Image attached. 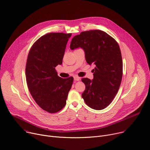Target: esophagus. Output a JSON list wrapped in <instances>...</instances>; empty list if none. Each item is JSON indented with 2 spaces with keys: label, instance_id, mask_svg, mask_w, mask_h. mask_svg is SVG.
I'll list each match as a JSON object with an SVG mask.
<instances>
[{
  "label": "esophagus",
  "instance_id": "1",
  "mask_svg": "<svg viewBox=\"0 0 150 150\" xmlns=\"http://www.w3.org/2000/svg\"><path fill=\"white\" fill-rule=\"evenodd\" d=\"M80 77H79V76H74V80H75V81H79L80 80Z\"/></svg>",
  "mask_w": 150,
  "mask_h": 150
}]
</instances>
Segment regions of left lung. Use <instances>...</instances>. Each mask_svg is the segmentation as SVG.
I'll list each match as a JSON object with an SVG mask.
<instances>
[{
	"label": "left lung",
	"instance_id": "left-lung-1",
	"mask_svg": "<svg viewBox=\"0 0 150 150\" xmlns=\"http://www.w3.org/2000/svg\"><path fill=\"white\" fill-rule=\"evenodd\" d=\"M79 47L84 50L87 63L95 66L93 79H81L86 85L82 97L91 108L103 110L113 100L121 84L122 61L119 45L106 32L94 30L72 38L70 48Z\"/></svg>",
	"mask_w": 150,
	"mask_h": 150
}]
</instances>
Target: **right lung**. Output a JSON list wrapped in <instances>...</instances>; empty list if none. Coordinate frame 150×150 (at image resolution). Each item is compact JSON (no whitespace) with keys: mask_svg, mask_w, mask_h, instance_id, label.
Segmentation results:
<instances>
[{"mask_svg":"<svg viewBox=\"0 0 150 150\" xmlns=\"http://www.w3.org/2000/svg\"><path fill=\"white\" fill-rule=\"evenodd\" d=\"M71 33H50L39 38L27 59L25 78L36 103L50 113L60 111L66 105L73 77L62 78L55 67L62 64L66 45Z\"/></svg>","mask_w":150,"mask_h":150,"instance_id":"right-lung-1","label":"right lung"}]
</instances>
